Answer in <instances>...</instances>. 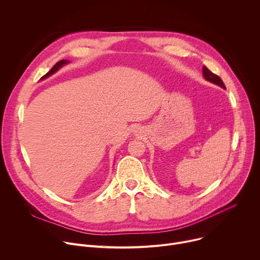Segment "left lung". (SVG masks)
Wrapping results in <instances>:
<instances>
[{"label": "left lung", "instance_id": "left-lung-1", "mask_svg": "<svg viewBox=\"0 0 260 260\" xmlns=\"http://www.w3.org/2000/svg\"><path fill=\"white\" fill-rule=\"evenodd\" d=\"M203 76H204V78L207 81H209L211 83H215V84H217V85H219V86H221L223 88H226L224 83H223V81L221 80V78L219 76L215 75L214 73H211L206 66H203Z\"/></svg>", "mask_w": 260, "mask_h": 260}]
</instances>
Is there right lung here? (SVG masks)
Instances as JSON below:
<instances>
[{
	"label": "right lung",
	"instance_id": "add662e5",
	"mask_svg": "<svg viewBox=\"0 0 260 260\" xmlns=\"http://www.w3.org/2000/svg\"><path fill=\"white\" fill-rule=\"evenodd\" d=\"M66 63H68V61H66V60H61V61L57 62V63L55 64V66L50 70V72H49L48 74H45V75L41 78V80H42V79H45V78H48V77L52 76L53 74H55L61 66H63V65H64V64H66Z\"/></svg>",
	"mask_w": 260,
	"mask_h": 260
}]
</instances>
